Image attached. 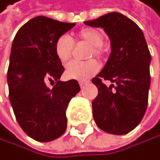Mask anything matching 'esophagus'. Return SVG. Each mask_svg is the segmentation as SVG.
Segmentation results:
<instances>
[{"label": "esophagus", "mask_w": 160, "mask_h": 160, "mask_svg": "<svg viewBox=\"0 0 160 160\" xmlns=\"http://www.w3.org/2000/svg\"><path fill=\"white\" fill-rule=\"evenodd\" d=\"M88 82V81H87V79H86V81H79L78 82V83H79V86H81V88H82L83 86H86V84Z\"/></svg>", "instance_id": "1"}]
</instances>
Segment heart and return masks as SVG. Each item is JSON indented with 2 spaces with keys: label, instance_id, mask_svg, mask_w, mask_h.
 <instances>
[{
  "label": "heart",
  "instance_id": "b5f03b06",
  "mask_svg": "<svg viewBox=\"0 0 160 160\" xmlns=\"http://www.w3.org/2000/svg\"><path fill=\"white\" fill-rule=\"evenodd\" d=\"M78 38L92 46L88 56L102 55V46L103 43V36L97 29H83L78 32ZM73 42L68 35H62L55 42V52L57 58L62 62H67L72 57ZM99 68V64L96 60H88L84 62L73 61L69 62L66 68V74L71 79L84 81L93 76Z\"/></svg>",
  "mask_w": 160,
  "mask_h": 160
}]
</instances>
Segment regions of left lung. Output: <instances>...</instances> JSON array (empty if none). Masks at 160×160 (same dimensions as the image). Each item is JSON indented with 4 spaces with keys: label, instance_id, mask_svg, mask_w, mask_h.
I'll return each instance as SVG.
<instances>
[{
    "label": "left lung",
    "instance_id": "left-lung-1",
    "mask_svg": "<svg viewBox=\"0 0 160 160\" xmlns=\"http://www.w3.org/2000/svg\"><path fill=\"white\" fill-rule=\"evenodd\" d=\"M84 24L103 29L112 48L104 68L92 81L98 89L92 103L94 122L105 132L128 133L141 122L148 102L151 56L143 32L133 21L117 12ZM102 79L115 86L108 88Z\"/></svg>",
    "mask_w": 160,
    "mask_h": 160
}]
</instances>
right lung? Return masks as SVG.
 <instances>
[{
  "label": "right lung",
  "instance_id": "add662e5",
  "mask_svg": "<svg viewBox=\"0 0 160 160\" xmlns=\"http://www.w3.org/2000/svg\"><path fill=\"white\" fill-rule=\"evenodd\" d=\"M76 26L38 16L18 31L8 68L9 98L25 132L48 142L63 134L69 100L81 91L76 79L62 82L64 71L55 52V42ZM54 83L52 89L45 83Z\"/></svg>",
  "mask_w": 160,
  "mask_h": 160
}]
</instances>
